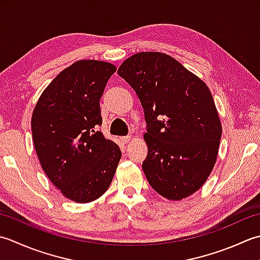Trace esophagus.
Segmentation results:
<instances>
[{
    "label": "esophagus",
    "instance_id": "34e87169",
    "mask_svg": "<svg viewBox=\"0 0 260 260\" xmlns=\"http://www.w3.org/2000/svg\"><path fill=\"white\" fill-rule=\"evenodd\" d=\"M132 139L131 136H125V137H122L121 138V141L123 142V144H128V142Z\"/></svg>",
    "mask_w": 260,
    "mask_h": 260
}]
</instances>
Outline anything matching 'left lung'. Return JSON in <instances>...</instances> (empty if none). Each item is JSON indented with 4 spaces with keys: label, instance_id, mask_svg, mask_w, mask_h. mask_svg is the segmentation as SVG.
Listing matches in <instances>:
<instances>
[{
    "label": "left lung",
    "instance_id": "8db88e82",
    "mask_svg": "<svg viewBox=\"0 0 260 260\" xmlns=\"http://www.w3.org/2000/svg\"><path fill=\"white\" fill-rule=\"evenodd\" d=\"M144 108L142 169L157 193L182 200L202 186L218 156L222 126L206 84L162 52H139L118 70Z\"/></svg>",
    "mask_w": 260,
    "mask_h": 260
}]
</instances>
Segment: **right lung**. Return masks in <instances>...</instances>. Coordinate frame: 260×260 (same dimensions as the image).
<instances>
[{"label":"right lung","mask_w":260,"mask_h":260,"mask_svg":"<svg viewBox=\"0 0 260 260\" xmlns=\"http://www.w3.org/2000/svg\"><path fill=\"white\" fill-rule=\"evenodd\" d=\"M116 68L79 60L58 74L37 103L31 119L34 144L47 176L67 199L88 203L105 193L121 158L105 139L100 100Z\"/></svg>","instance_id":"1"}]
</instances>
